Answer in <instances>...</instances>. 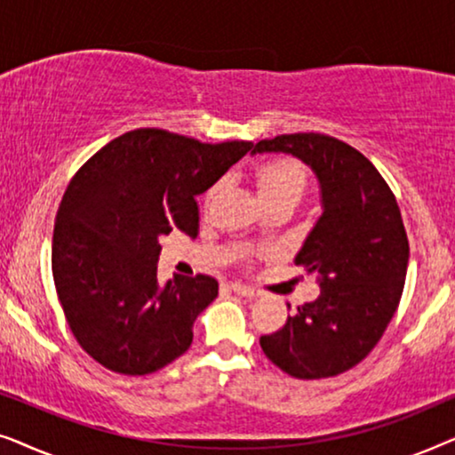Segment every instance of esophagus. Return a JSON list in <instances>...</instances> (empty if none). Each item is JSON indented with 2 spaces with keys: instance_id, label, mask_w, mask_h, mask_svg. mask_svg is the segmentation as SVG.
<instances>
[{
  "instance_id": "34e87169",
  "label": "esophagus",
  "mask_w": 455,
  "mask_h": 455,
  "mask_svg": "<svg viewBox=\"0 0 455 455\" xmlns=\"http://www.w3.org/2000/svg\"><path fill=\"white\" fill-rule=\"evenodd\" d=\"M229 290L235 291V294H238V296L251 298V300H252V298L259 296L257 290L251 288V285H244V283H229Z\"/></svg>"
}]
</instances>
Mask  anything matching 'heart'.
<instances>
[{"label": "heart", "mask_w": 455, "mask_h": 455, "mask_svg": "<svg viewBox=\"0 0 455 455\" xmlns=\"http://www.w3.org/2000/svg\"><path fill=\"white\" fill-rule=\"evenodd\" d=\"M252 186L265 209L277 207V204H290L294 209L302 201V196L307 195L308 170L304 167L302 161L294 157L271 159L260 164L252 172ZM221 190L223 184L211 186L207 195H204V209L213 207Z\"/></svg>", "instance_id": "b5f03b06"}]
</instances>
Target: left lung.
I'll use <instances>...</instances> for the list:
<instances>
[{"label": "left lung", "mask_w": 455, "mask_h": 455, "mask_svg": "<svg viewBox=\"0 0 455 455\" xmlns=\"http://www.w3.org/2000/svg\"><path fill=\"white\" fill-rule=\"evenodd\" d=\"M252 153L302 159L319 180L323 204L296 254L321 294L279 331L260 335V347L296 379L335 377L369 356L400 304L410 257L400 207L377 167L333 136L282 134L257 142Z\"/></svg>", "instance_id": "left-lung-1"}]
</instances>
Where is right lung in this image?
<instances>
[{"mask_svg":"<svg viewBox=\"0 0 455 455\" xmlns=\"http://www.w3.org/2000/svg\"><path fill=\"white\" fill-rule=\"evenodd\" d=\"M251 148L139 128L74 173L55 215L53 282L74 338L105 369L148 375L190 347L220 283L198 273L159 285V240L173 229L195 238L196 196Z\"/></svg>","mask_w":455,"mask_h":455,"instance_id":"add662e5","label":"right lung"}]
</instances>
